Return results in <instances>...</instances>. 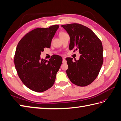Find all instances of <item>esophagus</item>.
Masks as SVG:
<instances>
[{
    "mask_svg": "<svg viewBox=\"0 0 121 121\" xmlns=\"http://www.w3.org/2000/svg\"><path fill=\"white\" fill-rule=\"evenodd\" d=\"M66 62V61L65 58L64 57L63 58V63H65Z\"/></svg>",
    "mask_w": 121,
    "mask_h": 121,
    "instance_id": "34e87169",
    "label": "esophagus"
}]
</instances>
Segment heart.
Returning a JSON list of instances; mask_svg holds the SVG:
<instances>
[{"instance_id":"b5f03b06","label":"heart","mask_w":121,"mask_h":121,"mask_svg":"<svg viewBox=\"0 0 121 121\" xmlns=\"http://www.w3.org/2000/svg\"><path fill=\"white\" fill-rule=\"evenodd\" d=\"M65 34H66V33H65V32H60V37H61V36H63V35H65Z\"/></svg>"}]
</instances>
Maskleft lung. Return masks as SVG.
Listing matches in <instances>:
<instances>
[{"label": "left lung", "mask_w": 121, "mask_h": 121, "mask_svg": "<svg viewBox=\"0 0 121 121\" xmlns=\"http://www.w3.org/2000/svg\"><path fill=\"white\" fill-rule=\"evenodd\" d=\"M70 36V50L79 51L78 60L67 57L68 77L72 83L78 86L89 85L95 80L103 63L101 41L94 32L83 25L71 23L62 25Z\"/></svg>", "instance_id": "left-lung-1"}]
</instances>
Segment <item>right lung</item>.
Returning a JSON list of instances; mask_svg holds the SVG:
<instances>
[{
	"label": "right lung",
	"instance_id": "1",
	"mask_svg": "<svg viewBox=\"0 0 121 121\" xmlns=\"http://www.w3.org/2000/svg\"><path fill=\"white\" fill-rule=\"evenodd\" d=\"M59 28H37L29 32L19 41L14 64L20 79L26 87L35 92H43L53 85L63 58L53 55L49 60L41 58L45 48H50L52 38Z\"/></svg>",
	"mask_w": 121,
	"mask_h": 121
}]
</instances>
